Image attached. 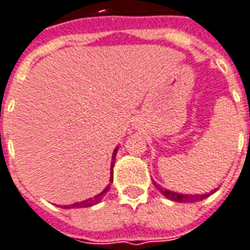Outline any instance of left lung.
Segmentation results:
<instances>
[{
	"label": "left lung",
	"mask_w": 250,
	"mask_h": 250,
	"mask_svg": "<svg viewBox=\"0 0 250 250\" xmlns=\"http://www.w3.org/2000/svg\"><path fill=\"white\" fill-rule=\"evenodd\" d=\"M154 186L160 190V192L167 197L170 201H175V202H182V204H190V202H198V201H202V199L208 198L209 195H212L213 192H216V190H212L210 192H205V194H183V192H176V191H170L168 188L165 187H161L160 184L155 183L152 180Z\"/></svg>",
	"instance_id": "obj_1"
}]
</instances>
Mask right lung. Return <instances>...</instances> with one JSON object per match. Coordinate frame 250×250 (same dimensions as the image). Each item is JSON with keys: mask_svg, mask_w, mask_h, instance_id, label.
Returning a JSON list of instances; mask_svg holds the SVG:
<instances>
[{"mask_svg": "<svg viewBox=\"0 0 250 250\" xmlns=\"http://www.w3.org/2000/svg\"><path fill=\"white\" fill-rule=\"evenodd\" d=\"M117 151H118V147H115V150L113 151V158H111V172H110V184L113 183V168H114V162H115V157H117ZM110 184H107L105 186V188L102 192H99L98 195H95L93 198H88L85 199V201H81V202H74V204H71V205H63L62 208H64V209H78V208H89L93 207V205H96L99 204L103 197L105 195V192L110 190Z\"/></svg>", "mask_w": 250, "mask_h": 250, "instance_id": "add662e5", "label": "right lung"}]
</instances>
